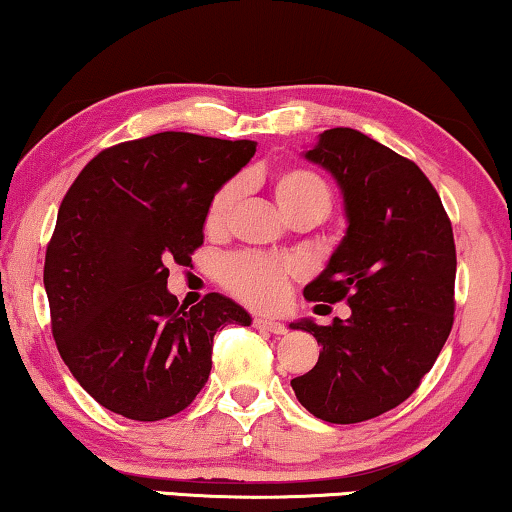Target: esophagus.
I'll return each instance as SVG.
<instances>
[{"label": "esophagus", "mask_w": 512, "mask_h": 512, "mask_svg": "<svg viewBox=\"0 0 512 512\" xmlns=\"http://www.w3.org/2000/svg\"><path fill=\"white\" fill-rule=\"evenodd\" d=\"M254 327L263 329V332H270V334H286V325H283V322H277L272 318H263V316L254 318Z\"/></svg>", "instance_id": "esophagus-1"}]
</instances>
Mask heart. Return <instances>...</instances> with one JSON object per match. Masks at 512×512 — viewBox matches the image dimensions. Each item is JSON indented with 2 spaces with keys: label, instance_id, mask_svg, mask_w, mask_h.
<instances>
[{
  "label": "heart",
  "instance_id": "b5f03b06",
  "mask_svg": "<svg viewBox=\"0 0 512 512\" xmlns=\"http://www.w3.org/2000/svg\"><path fill=\"white\" fill-rule=\"evenodd\" d=\"M270 185L279 208L293 222H320L332 210V187L318 171L302 167V164H288V167L279 169L272 176ZM238 196V180L219 185L215 194L210 196L206 217H203L208 235H222L226 231ZM302 274L304 267L295 258L245 251V254L224 258L217 277L233 297H238L245 304L258 306V309H274L286 300L290 286L300 281Z\"/></svg>",
  "mask_w": 512,
  "mask_h": 512
}]
</instances>
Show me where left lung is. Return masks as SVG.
I'll return each instance as SVG.
<instances>
[{
    "label": "left lung",
    "instance_id": "left-lung-1",
    "mask_svg": "<svg viewBox=\"0 0 512 512\" xmlns=\"http://www.w3.org/2000/svg\"><path fill=\"white\" fill-rule=\"evenodd\" d=\"M306 157L338 180L350 226L304 297L348 302L352 316L293 325L316 336L322 352L290 384L318 419L359 423L410 398L451 334L453 226L428 176L357 130H325Z\"/></svg>",
    "mask_w": 512,
    "mask_h": 512
}]
</instances>
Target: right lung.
Wrapping results in <instances>:
<instances>
[{"label":"right lung","mask_w":512,"mask_h":512,"mask_svg":"<svg viewBox=\"0 0 512 512\" xmlns=\"http://www.w3.org/2000/svg\"><path fill=\"white\" fill-rule=\"evenodd\" d=\"M254 153L249 139L157 132L100 151L68 187L43 267L52 336L109 412H183L208 382L217 329L251 322L219 293L178 304L167 265L192 263L210 196Z\"/></svg>","instance_id":"add662e5"}]
</instances>
